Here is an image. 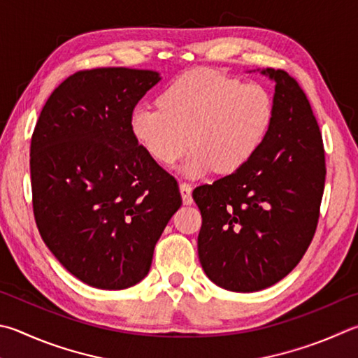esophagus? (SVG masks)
<instances>
[{"label":"esophagus","mask_w":358,"mask_h":358,"mask_svg":"<svg viewBox=\"0 0 358 358\" xmlns=\"http://www.w3.org/2000/svg\"><path fill=\"white\" fill-rule=\"evenodd\" d=\"M180 192H181V199H183L185 205H192V187L189 183H185L181 181L180 183Z\"/></svg>","instance_id":"esophagus-1"}]
</instances>
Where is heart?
Instances as JSON below:
<instances>
[{
  "label": "heart",
  "instance_id": "b5f03b06",
  "mask_svg": "<svg viewBox=\"0 0 358 358\" xmlns=\"http://www.w3.org/2000/svg\"><path fill=\"white\" fill-rule=\"evenodd\" d=\"M158 106L136 108L129 128L144 150L172 166L187 147L181 172L199 178L229 175L262 148L274 120V100L262 84H243L213 70H192L162 90Z\"/></svg>",
  "mask_w": 358,
  "mask_h": 358
}]
</instances>
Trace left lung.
Here are the masks:
<instances>
[{"instance_id": "obj_1", "label": "left lung", "mask_w": 358, "mask_h": 358, "mask_svg": "<svg viewBox=\"0 0 358 358\" xmlns=\"http://www.w3.org/2000/svg\"><path fill=\"white\" fill-rule=\"evenodd\" d=\"M258 71L275 84L262 148L243 169L192 192L201 268L235 292L272 287L296 268L313 239L326 181L322 138L303 90L287 71Z\"/></svg>"}]
</instances>
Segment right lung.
Wrapping results in <instances>:
<instances>
[{
  "label": "right lung",
  "mask_w": 358,
  "mask_h": 358,
  "mask_svg": "<svg viewBox=\"0 0 358 358\" xmlns=\"http://www.w3.org/2000/svg\"><path fill=\"white\" fill-rule=\"evenodd\" d=\"M158 71L109 67L69 76L31 139L32 208L43 243L78 280L100 289L139 283L181 206L177 180L131 133Z\"/></svg>",
  "instance_id": "obj_1"
}]
</instances>
